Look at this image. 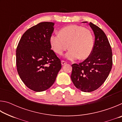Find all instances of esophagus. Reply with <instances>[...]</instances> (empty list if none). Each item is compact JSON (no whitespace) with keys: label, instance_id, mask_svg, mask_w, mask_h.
Masks as SVG:
<instances>
[{"label":"esophagus","instance_id":"1","mask_svg":"<svg viewBox=\"0 0 122 122\" xmlns=\"http://www.w3.org/2000/svg\"><path fill=\"white\" fill-rule=\"evenodd\" d=\"M66 63H67V62H66V61H63V60L61 61V64H62V65H65V64H66Z\"/></svg>","mask_w":122,"mask_h":122}]
</instances>
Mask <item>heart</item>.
Wrapping results in <instances>:
<instances>
[{
  "instance_id": "obj_1",
  "label": "heart",
  "mask_w": 122,
  "mask_h": 122,
  "mask_svg": "<svg viewBox=\"0 0 122 122\" xmlns=\"http://www.w3.org/2000/svg\"><path fill=\"white\" fill-rule=\"evenodd\" d=\"M50 44L55 53L63 54L68 47L69 51L65 57L70 60L79 57L88 59L92 54L94 47V39L92 32L83 26L71 25L61 29L59 34L51 35Z\"/></svg>"
}]
</instances>
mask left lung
I'll return each instance as SVG.
<instances>
[{"instance_id":"8db88e82","label":"left lung","mask_w":122,"mask_h":122,"mask_svg":"<svg viewBox=\"0 0 122 122\" xmlns=\"http://www.w3.org/2000/svg\"><path fill=\"white\" fill-rule=\"evenodd\" d=\"M89 24L95 34L93 51L83 62L71 65V76L76 88L88 92L97 89L102 85L112 66V50L106 34L97 26L92 22Z\"/></svg>"}]
</instances>
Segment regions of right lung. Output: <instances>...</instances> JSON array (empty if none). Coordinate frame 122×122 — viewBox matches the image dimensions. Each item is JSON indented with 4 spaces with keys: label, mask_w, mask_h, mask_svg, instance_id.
I'll return each instance as SVG.
<instances>
[{
    "label": "right lung",
    "mask_w": 122,
    "mask_h": 122,
    "mask_svg": "<svg viewBox=\"0 0 122 122\" xmlns=\"http://www.w3.org/2000/svg\"><path fill=\"white\" fill-rule=\"evenodd\" d=\"M54 25L53 22H42L29 28L16 48L18 74L24 83L36 92L50 88L61 68L60 59L51 49Z\"/></svg>",
    "instance_id": "add662e5"
}]
</instances>
